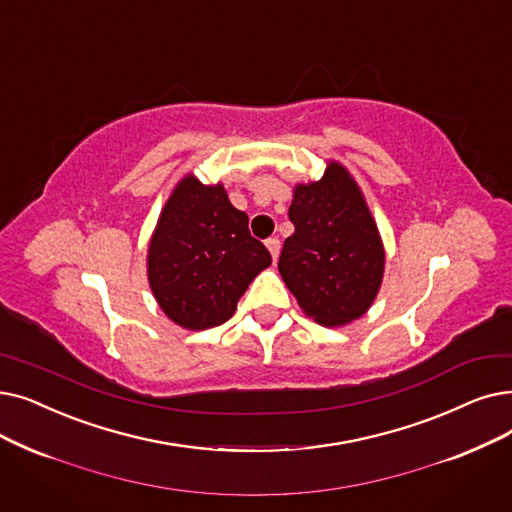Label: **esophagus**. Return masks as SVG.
<instances>
[{
  "instance_id": "34e87169",
  "label": "esophagus",
  "mask_w": 512,
  "mask_h": 512,
  "mask_svg": "<svg viewBox=\"0 0 512 512\" xmlns=\"http://www.w3.org/2000/svg\"><path fill=\"white\" fill-rule=\"evenodd\" d=\"M265 247H268L272 259L276 261L278 255H280V240L278 238H268V240H265Z\"/></svg>"
}]
</instances>
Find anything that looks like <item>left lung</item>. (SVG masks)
I'll list each match as a JSON object with an SVG mask.
<instances>
[{"label":"left lung","instance_id":"left-lung-1","mask_svg":"<svg viewBox=\"0 0 512 512\" xmlns=\"http://www.w3.org/2000/svg\"><path fill=\"white\" fill-rule=\"evenodd\" d=\"M288 217L295 232L278 270L299 307L322 326L364 316L383 282L385 251L349 171L332 161L322 180L299 184Z\"/></svg>","mask_w":512,"mask_h":512}]
</instances>
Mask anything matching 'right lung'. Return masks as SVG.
I'll return each mask as SVG.
<instances>
[{"instance_id":"1","label":"right lung","mask_w":512,"mask_h":512,"mask_svg":"<svg viewBox=\"0 0 512 512\" xmlns=\"http://www.w3.org/2000/svg\"><path fill=\"white\" fill-rule=\"evenodd\" d=\"M270 263V251L251 236L247 213L232 207L224 186L186 175L150 238L148 282L167 318L205 330L232 318L238 299Z\"/></svg>"}]
</instances>
